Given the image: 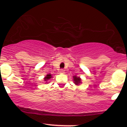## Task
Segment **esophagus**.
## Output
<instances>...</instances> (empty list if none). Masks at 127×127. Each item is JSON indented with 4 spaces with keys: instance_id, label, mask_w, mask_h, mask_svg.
Here are the masks:
<instances>
[{
    "instance_id": "esophagus-1",
    "label": "esophagus",
    "mask_w": 127,
    "mask_h": 127,
    "mask_svg": "<svg viewBox=\"0 0 127 127\" xmlns=\"http://www.w3.org/2000/svg\"><path fill=\"white\" fill-rule=\"evenodd\" d=\"M60 73H64V69H61V70H60Z\"/></svg>"
}]
</instances>
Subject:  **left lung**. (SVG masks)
Segmentation results:
<instances>
[{
    "label": "left lung",
    "mask_w": 127,
    "mask_h": 127,
    "mask_svg": "<svg viewBox=\"0 0 127 127\" xmlns=\"http://www.w3.org/2000/svg\"><path fill=\"white\" fill-rule=\"evenodd\" d=\"M73 79H74V82L75 83V84L76 85H79L81 83V79L79 78V77L77 76H74L73 77Z\"/></svg>",
    "instance_id": "left-lung-1"
}]
</instances>
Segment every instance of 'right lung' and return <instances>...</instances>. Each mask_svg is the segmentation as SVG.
<instances>
[{
    "label": "right lung",
    "mask_w": 127,
    "mask_h": 127,
    "mask_svg": "<svg viewBox=\"0 0 127 127\" xmlns=\"http://www.w3.org/2000/svg\"><path fill=\"white\" fill-rule=\"evenodd\" d=\"M52 75H51V74H47V76L45 77L44 78V80H45V81H47V80H49V79H50L51 78H52Z\"/></svg>",
    "instance_id": "right-lung-1"
}]
</instances>
